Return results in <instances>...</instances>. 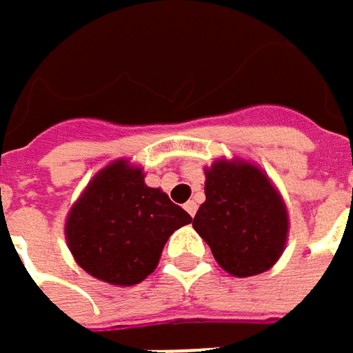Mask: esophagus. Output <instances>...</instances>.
<instances>
[{
  "instance_id": "1",
  "label": "esophagus",
  "mask_w": 353,
  "mask_h": 353,
  "mask_svg": "<svg viewBox=\"0 0 353 353\" xmlns=\"http://www.w3.org/2000/svg\"><path fill=\"white\" fill-rule=\"evenodd\" d=\"M183 208H185V212H188L190 216H194V214L198 212V204H196L194 200H190V202H185V204H183Z\"/></svg>"
}]
</instances>
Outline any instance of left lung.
I'll return each instance as SVG.
<instances>
[{
	"label": "left lung",
	"mask_w": 353,
	"mask_h": 353,
	"mask_svg": "<svg viewBox=\"0 0 353 353\" xmlns=\"http://www.w3.org/2000/svg\"><path fill=\"white\" fill-rule=\"evenodd\" d=\"M192 226L224 271L252 276L279 261L289 218L281 196L259 168L220 159L206 170V202Z\"/></svg>",
	"instance_id": "1"
}]
</instances>
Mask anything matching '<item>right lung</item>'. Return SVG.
<instances>
[{
  "mask_svg": "<svg viewBox=\"0 0 353 353\" xmlns=\"http://www.w3.org/2000/svg\"><path fill=\"white\" fill-rule=\"evenodd\" d=\"M143 172L114 161L94 177L66 220V241L84 271L111 285H137L155 271L161 250L192 216Z\"/></svg>",
  "mask_w": 353,
  "mask_h": 353,
  "instance_id": "add662e5",
  "label": "right lung"
}]
</instances>
